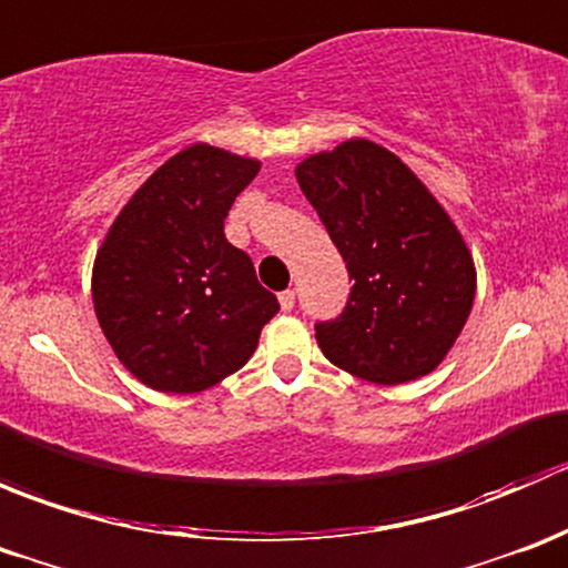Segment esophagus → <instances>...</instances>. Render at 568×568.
I'll return each mask as SVG.
<instances>
[{"instance_id": "34e87169", "label": "esophagus", "mask_w": 568, "mask_h": 568, "mask_svg": "<svg viewBox=\"0 0 568 568\" xmlns=\"http://www.w3.org/2000/svg\"><path fill=\"white\" fill-rule=\"evenodd\" d=\"M294 302H296L294 291H283V294H280V307H283L285 313L294 311Z\"/></svg>"}]
</instances>
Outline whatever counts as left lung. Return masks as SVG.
Returning a JSON list of instances; mask_svg holds the SVG:
<instances>
[{"instance_id": "obj_1", "label": "left lung", "mask_w": 568, "mask_h": 568, "mask_svg": "<svg viewBox=\"0 0 568 568\" xmlns=\"http://www.w3.org/2000/svg\"><path fill=\"white\" fill-rule=\"evenodd\" d=\"M296 181L354 280L341 316L316 324L324 357L374 385L432 374L475 300L473 257L443 205L371 140L305 159Z\"/></svg>"}]
</instances>
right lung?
Listing matches in <instances>:
<instances>
[{"label": "right lung", "instance_id": "right-lung-1", "mask_svg": "<svg viewBox=\"0 0 568 568\" xmlns=\"http://www.w3.org/2000/svg\"><path fill=\"white\" fill-rule=\"evenodd\" d=\"M261 164L211 145L164 162L123 205L93 266V305L120 363L162 393H200L252 357L280 311L225 216Z\"/></svg>", "mask_w": 568, "mask_h": 568}]
</instances>
